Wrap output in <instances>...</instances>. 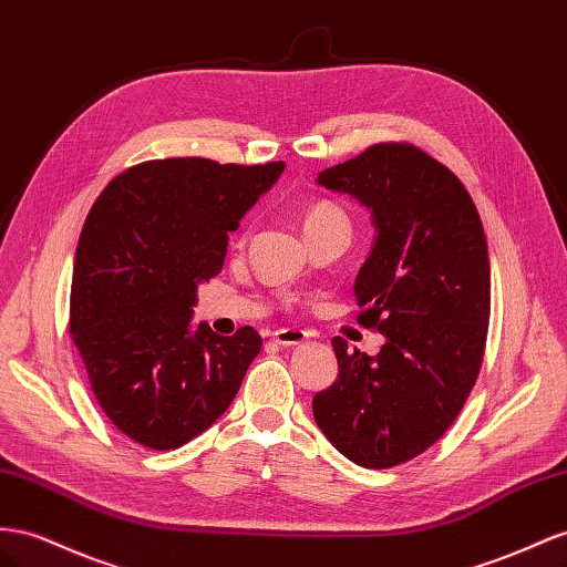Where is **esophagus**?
Returning <instances> with one entry per match:
<instances>
[{
  "mask_svg": "<svg viewBox=\"0 0 567 567\" xmlns=\"http://www.w3.org/2000/svg\"><path fill=\"white\" fill-rule=\"evenodd\" d=\"M271 341L279 346H300L308 341V333L300 329H277L271 333Z\"/></svg>",
  "mask_w": 567,
  "mask_h": 567,
  "instance_id": "obj_1",
  "label": "esophagus"
}]
</instances>
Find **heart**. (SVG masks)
I'll list each match as a JSON object with an SVG mask.
<instances>
[{
	"instance_id": "b5f03b06",
	"label": "heart",
	"mask_w": 567,
	"mask_h": 567,
	"mask_svg": "<svg viewBox=\"0 0 567 567\" xmlns=\"http://www.w3.org/2000/svg\"><path fill=\"white\" fill-rule=\"evenodd\" d=\"M317 228H346L350 231V219L343 207L329 200H319L305 212V234L317 231Z\"/></svg>"
}]
</instances>
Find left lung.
<instances>
[{
    "label": "left lung",
    "mask_w": 567,
    "mask_h": 567,
    "mask_svg": "<svg viewBox=\"0 0 567 567\" xmlns=\"http://www.w3.org/2000/svg\"><path fill=\"white\" fill-rule=\"evenodd\" d=\"M317 186L372 214L353 290L358 321L386 341L367 355L336 336L339 377L312 398L315 422L355 465H401L443 436L477 381L492 308L484 226L461 178L405 143L372 145Z\"/></svg>",
    "instance_id": "obj_1"
}]
</instances>
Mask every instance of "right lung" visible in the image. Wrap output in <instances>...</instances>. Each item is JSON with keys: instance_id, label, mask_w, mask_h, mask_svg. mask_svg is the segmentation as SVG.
I'll use <instances>...</instances> for the list:
<instances>
[{"instance_id": "right-lung-1", "label": "right lung", "mask_w": 567, "mask_h": 567, "mask_svg": "<svg viewBox=\"0 0 567 567\" xmlns=\"http://www.w3.org/2000/svg\"><path fill=\"white\" fill-rule=\"evenodd\" d=\"M203 157L137 164L102 190L73 259L71 333L104 415L172 451L217 422L262 348L252 327L193 324L197 286L224 267L228 234L284 174Z\"/></svg>"}]
</instances>
